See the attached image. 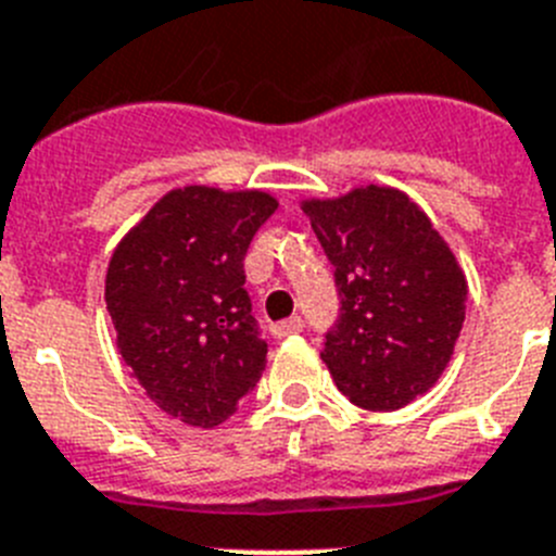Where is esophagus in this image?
<instances>
[{"label":"esophagus","mask_w":556,"mask_h":556,"mask_svg":"<svg viewBox=\"0 0 556 556\" xmlns=\"http://www.w3.org/2000/svg\"><path fill=\"white\" fill-rule=\"evenodd\" d=\"M302 327H305L302 316H291V318H285V321H279V325H274L271 332L274 338H285V336H293V332H302Z\"/></svg>","instance_id":"1"}]
</instances>
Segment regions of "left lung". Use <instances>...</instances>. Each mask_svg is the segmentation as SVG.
<instances>
[{"label": "left lung", "mask_w": 556, "mask_h": 556, "mask_svg": "<svg viewBox=\"0 0 556 556\" xmlns=\"http://www.w3.org/2000/svg\"><path fill=\"white\" fill-rule=\"evenodd\" d=\"M302 212L341 299L321 361L350 403L397 412L451 364L465 325V271L431 218L394 187L307 198Z\"/></svg>", "instance_id": "left-lung-1"}]
</instances>
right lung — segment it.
<instances>
[{"label": "right lung", "mask_w": 556, "mask_h": 556, "mask_svg": "<svg viewBox=\"0 0 556 556\" xmlns=\"http://www.w3.org/2000/svg\"><path fill=\"white\" fill-rule=\"evenodd\" d=\"M274 210L263 190L178 187L111 254L105 307L119 355L144 394L192 428L229 419L265 369L243 260Z\"/></svg>", "instance_id": "obj_1"}]
</instances>
